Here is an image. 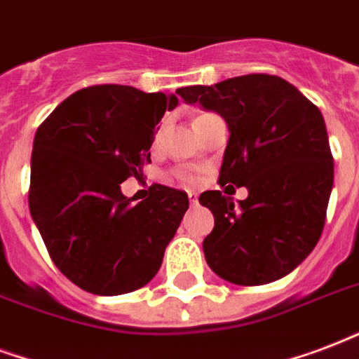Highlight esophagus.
Returning <instances> with one entry per match:
<instances>
[{
    "label": "esophagus",
    "instance_id": "34e87169",
    "mask_svg": "<svg viewBox=\"0 0 359 359\" xmlns=\"http://www.w3.org/2000/svg\"><path fill=\"white\" fill-rule=\"evenodd\" d=\"M189 202L195 206L196 202H198V196H196V193H189Z\"/></svg>",
    "mask_w": 359,
    "mask_h": 359
}]
</instances>
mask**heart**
<instances>
[{
	"label": "heart",
	"instance_id": "b5f03b06",
	"mask_svg": "<svg viewBox=\"0 0 359 359\" xmlns=\"http://www.w3.org/2000/svg\"><path fill=\"white\" fill-rule=\"evenodd\" d=\"M182 177L185 180V182H189V183L195 182V176H182Z\"/></svg>",
	"mask_w": 359,
	"mask_h": 359
}]
</instances>
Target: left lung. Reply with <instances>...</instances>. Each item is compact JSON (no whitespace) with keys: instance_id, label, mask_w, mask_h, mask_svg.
<instances>
[{"instance_id":"8db88e82","label":"left lung","mask_w":359,"mask_h":359,"mask_svg":"<svg viewBox=\"0 0 359 359\" xmlns=\"http://www.w3.org/2000/svg\"><path fill=\"white\" fill-rule=\"evenodd\" d=\"M176 93L227 121L219 183L248 189L241 206L221 191L198 196L215 219L202 242L210 269L238 285L290 274L320 241L333 189V155L320 109L292 83L266 74Z\"/></svg>"}]
</instances>
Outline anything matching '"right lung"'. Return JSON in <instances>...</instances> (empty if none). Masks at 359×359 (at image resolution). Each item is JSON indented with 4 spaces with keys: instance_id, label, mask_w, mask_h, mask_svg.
<instances>
[{
    "instance_id": "obj_1",
    "label": "right lung",
    "mask_w": 359,
    "mask_h": 359,
    "mask_svg": "<svg viewBox=\"0 0 359 359\" xmlns=\"http://www.w3.org/2000/svg\"><path fill=\"white\" fill-rule=\"evenodd\" d=\"M174 94L126 85L81 88L34 138L28 204L58 271L94 295H121L153 280L189 208L187 193L151 185L134 204L121 183L144 176L155 126Z\"/></svg>"
}]
</instances>
